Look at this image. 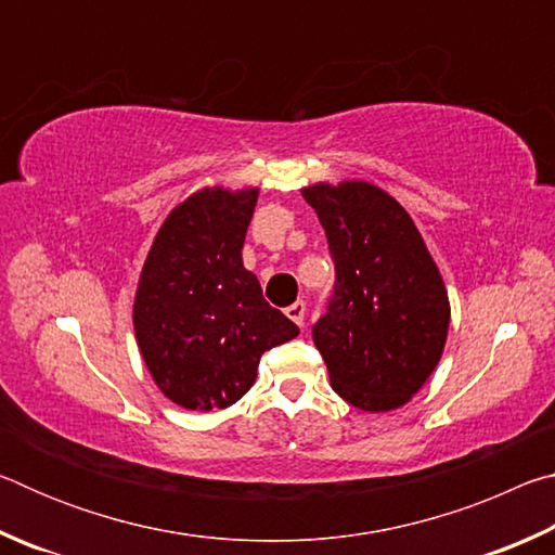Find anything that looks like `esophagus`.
<instances>
[{
  "mask_svg": "<svg viewBox=\"0 0 555 555\" xmlns=\"http://www.w3.org/2000/svg\"><path fill=\"white\" fill-rule=\"evenodd\" d=\"M286 315H288L291 321H294L296 325H304V318H306V304H304V300H296V304H291V306L286 308Z\"/></svg>",
  "mask_w": 555,
  "mask_h": 555,
  "instance_id": "obj_1",
  "label": "esophagus"
}]
</instances>
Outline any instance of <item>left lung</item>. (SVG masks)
I'll return each instance as SVG.
<instances>
[{
  "label": "left lung",
  "mask_w": 555,
  "mask_h": 555,
  "mask_svg": "<svg viewBox=\"0 0 555 555\" xmlns=\"http://www.w3.org/2000/svg\"><path fill=\"white\" fill-rule=\"evenodd\" d=\"M327 234L335 294L313 327L333 389L354 409H401L438 367L448 288L401 203L367 181L300 188Z\"/></svg>",
  "instance_id": "left-lung-1"
}]
</instances>
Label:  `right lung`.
<instances>
[{"label":"right lung","mask_w":555,"mask_h":555,"mask_svg":"<svg viewBox=\"0 0 555 555\" xmlns=\"http://www.w3.org/2000/svg\"><path fill=\"white\" fill-rule=\"evenodd\" d=\"M259 188L205 185L166 215L139 274L131 323L158 391L188 411L224 409L257 379L269 347L298 327L242 264Z\"/></svg>","instance_id":"add662e5"}]
</instances>
